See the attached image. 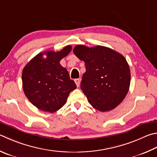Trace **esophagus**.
Instances as JSON below:
<instances>
[{"instance_id": "esophagus-1", "label": "esophagus", "mask_w": 157, "mask_h": 157, "mask_svg": "<svg viewBox=\"0 0 157 157\" xmlns=\"http://www.w3.org/2000/svg\"><path fill=\"white\" fill-rule=\"evenodd\" d=\"M74 81H75V83L76 84L77 87H79V85H80V80H79V79H75Z\"/></svg>"}]
</instances>
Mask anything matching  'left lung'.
Here are the masks:
<instances>
[{
	"label": "left lung",
	"mask_w": 157,
	"mask_h": 157,
	"mask_svg": "<svg viewBox=\"0 0 157 157\" xmlns=\"http://www.w3.org/2000/svg\"><path fill=\"white\" fill-rule=\"evenodd\" d=\"M73 53L84 61L81 89L89 104L101 112L116 108L124 100L130 84V71L124 57L104 46L77 45Z\"/></svg>",
	"instance_id": "obj_1"
}]
</instances>
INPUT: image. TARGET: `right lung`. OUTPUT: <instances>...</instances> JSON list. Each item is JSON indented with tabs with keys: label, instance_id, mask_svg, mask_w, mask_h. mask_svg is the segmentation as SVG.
<instances>
[{
	"label": "right lung",
	"instance_id": "add662e5",
	"mask_svg": "<svg viewBox=\"0 0 157 157\" xmlns=\"http://www.w3.org/2000/svg\"><path fill=\"white\" fill-rule=\"evenodd\" d=\"M70 45L61 51H48L36 56L22 70L24 93L31 103L45 112L54 113L64 106L71 91L77 88L59 61L69 54ZM46 54L47 58L43 55Z\"/></svg>",
	"mask_w": 157,
	"mask_h": 157
}]
</instances>
